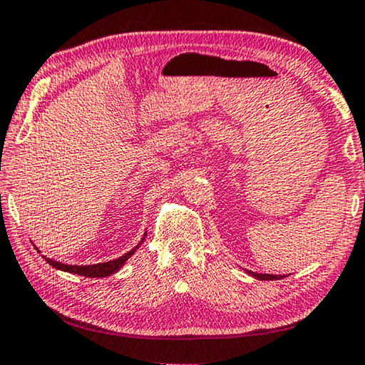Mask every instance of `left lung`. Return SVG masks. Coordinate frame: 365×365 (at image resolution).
<instances>
[{
	"label": "left lung",
	"instance_id": "left-lung-1",
	"mask_svg": "<svg viewBox=\"0 0 365 365\" xmlns=\"http://www.w3.org/2000/svg\"><path fill=\"white\" fill-rule=\"evenodd\" d=\"M245 272L251 277H255L257 280H280V279H285V275H272V274H257V272H252V270H246Z\"/></svg>",
	"mask_w": 365,
	"mask_h": 365
}]
</instances>
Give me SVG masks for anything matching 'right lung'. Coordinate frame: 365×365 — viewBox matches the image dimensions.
Returning <instances> with one entry per match:
<instances>
[{"label": "right lung", "instance_id": "add662e5", "mask_svg": "<svg viewBox=\"0 0 365 365\" xmlns=\"http://www.w3.org/2000/svg\"><path fill=\"white\" fill-rule=\"evenodd\" d=\"M145 237H146V232L143 235V238L140 240V243L135 246L133 250H130L125 255L114 259V261H108V262H100V264H90V265H71V264H63V262H58L54 261V259H49L46 256L45 261L51 265V267L58 269V270H63V272H69V274H77V275H82V277H88V279H100V277H108L110 274H114V272L119 270L123 264L127 262V259L130 257L135 251H137L141 243L145 242ZM38 250V248H36ZM40 252V251H38Z\"/></svg>", "mask_w": 365, "mask_h": 365}]
</instances>
